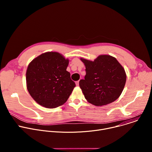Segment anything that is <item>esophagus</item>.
<instances>
[{"mask_svg":"<svg viewBox=\"0 0 152 152\" xmlns=\"http://www.w3.org/2000/svg\"><path fill=\"white\" fill-rule=\"evenodd\" d=\"M79 80H77L76 82V86H79Z\"/></svg>","mask_w":152,"mask_h":152,"instance_id":"34e87169","label":"esophagus"}]
</instances>
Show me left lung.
Instances as JSON below:
<instances>
[{"label":"left lung","mask_w":152,"mask_h":152,"mask_svg":"<svg viewBox=\"0 0 152 152\" xmlns=\"http://www.w3.org/2000/svg\"><path fill=\"white\" fill-rule=\"evenodd\" d=\"M85 66L86 75L79 81L85 98L96 106H103L117 100L126 81L124 69L110 55H100L94 61L80 59Z\"/></svg>","instance_id":"left-lung-1"}]
</instances>
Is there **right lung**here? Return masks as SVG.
<instances>
[{"label":"right lung","mask_w":152,"mask_h":152,"mask_svg":"<svg viewBox=\"0 0 152 152\" xmlns=\"http://www.w3.org/2000/svg\"><path fill=\"white\" fill-rule=\"evenodd\" d=\"M69 59L58 52H46L33 59L26 71L27 88L34 100L57 107L68 100L76 84L66 70Z\"/></svg>","instance_id":"add662e5"}]
</instances>
